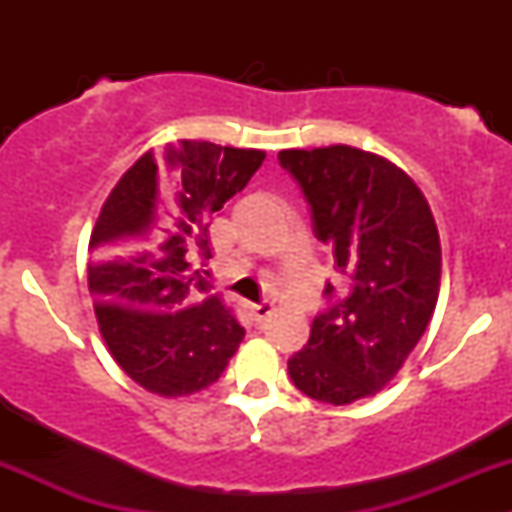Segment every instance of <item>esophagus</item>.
I'll use <instances>...</instances> for the list:
<instances>
[{"label": "esophagus", "instance_id": "esophagus-1", "mask_svg": "<svg viewBox=\"0 0 512 512\" xmlns=\"http://www.w3.org/2000/svg\"><path fill=\"white\" fill-rule=\"evenodd\" d=\"M252 317L257 319V322H262V319H267L272 314V309H275V304L272 302H257V304H252Z\"/></svg>", "mask_w": 512, "mask_h": 512}]
</instances>
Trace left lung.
<instances>
[{
	"instance_id": "1",
	"label": "left lung",
	"mask_w": 512,
	"mask_h": 512,
	"mask_svg": "<svg viewBox=\"0 0 512 512\" xmlns=\"http://www.w3.org/2000/svg\"><path fill=\"white\" fill-rule=\"evenodd\" d=\"M332 245L347 297L314 317L287 361L309 399L347 406L376 396L426 332L441 287V240L426 198L396 163L354 146L280 151ZM324 292L332 297L334 285Z\"/></svg>"
}]
</instances>
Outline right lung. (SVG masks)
Wrapping results in <instances>:
<instances>
[{"label": "right lung", "instance_id": "1", "mask_svg": "<svg viewBox=\"0 0 512 512\" xmlns=\"http://www.w3.org/2000/svg\"><path fill=\"white\" fill-rule=\"evenodd\" d=\"M265 160L257 148L178 141L146 151L108 193L89 240V292L116 364L151 394L178 399L220 379L245 329L208 292L213 213Z\"/></svg>", "mask_w": 512, "mask_h": 512}]
</instances>
